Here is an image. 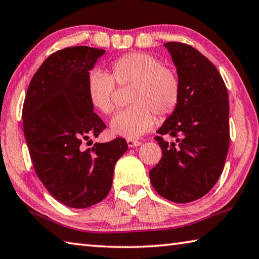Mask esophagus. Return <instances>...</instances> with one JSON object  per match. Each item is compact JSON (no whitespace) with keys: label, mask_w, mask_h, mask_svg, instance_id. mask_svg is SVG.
Returning <instances> with one entry per match:
<instances>
[{"label":"esophagus","mask_w":259,"mask_h":259,"mask_svg":"<svg viewBox=\"0 0 259 259\" xmlns=\"http://www.w3.org/2000/svg\"><path fill=\"white\" fill-rule=\"evenodd\" d=\"M127 146H128L130 148L139 147V146H141V142L138 141V140H133V139H127Z\"/></svg>","instance_id":"1"}]
</instances>
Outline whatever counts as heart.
<instances>
[{
    "instance_id": "1",
    "label": "heart",
    "mask_w": 259,
    "mask_h": 259,
    "mask_svg": "<svg viewBox=\"0 0 259 259\" xmlns=\"http://www.w3.org/2000/svg\"><path fill=\"white\" fill-rule=\"evenodd\" d=\"M111 75L100 70L90 72L88 95L94 109L111 115L116 110V84L130 86L132 106L120 111L111 121L117 135L135 139L150 131L157 115L166 117L178 108L181 99V80L173 68L162 65L157 57L146 52H130L110 65Z\"/></svg>"
}]
</instances>
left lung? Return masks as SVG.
<instances>
[{"label":"left lung","mask_w":259,"mask_h":259,"mask_svg":"<svg viewBox=\"0 0 259 259\" xmlns=\"http://www.w3.org/2000/svg\"><path fill=\"white\" fill-rule=\"evenodd\" d=\"M165 47L180 77L181 99L157 131L162 157L149 176L161 197L185 203L209 192L223 171L230 146L229 95L219 70L198 50L181 42ZM164 135L177 141L165 142Z\"/></svg>","instance_id":"left-lung-1"}]
</instances>
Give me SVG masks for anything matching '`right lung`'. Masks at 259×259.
<instances>
[{"label":"right lung","instance_id":"obj_1","mask_svg":"<svg viewBox=\"0 0 259 259\" xmlns=\"http://www.w3.org/2000/svg\"><path fill=\"white\" fill-rule=\"evenodd\" d=\"M104 52L72 47L52 53L31 78L22 107L35 173L56 200L71 208L91 207L108 196L116 162L128 148L122 138L81 146L107 127L88 95L90 70Z\"/></svg>","mask_w":259,"mask_h":259}]
</instances>
